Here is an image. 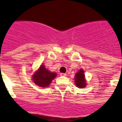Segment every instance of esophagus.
Segmentation results:
<instances>
[{"mask_svg":"<svg viewBox=\"0 0 122 122\" xmlns=\"http://www.w3.org/2000/svg\"><path fill=\"white\" fill-rule=\"evenodd\" d=\"M60 75L61 76H66V74H65V73H60Z\"/></svg>","mask_w":122,"mask_h":122,"instance_id":"1","label":"esophagus"}]
</instances>
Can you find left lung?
<instances>
[{
	"instance_id": "1",
	"label": "left lung",
	"mask_w": 122,
	"mask_h": 122,
	"mask_svg": "<svg viewBox=\"0 0 122 122\" xmlns=\"http://www.w3.org/2000/svg\"><path fill=\"white\" fill-rule=\"evenodd\" d=\"M74 82L76 84V86L78 87L79 88L82 89V88L86 87V79H85L84 71L82 70H80L76 74V76H75V82Z\"/></svg>"
}]
</instances>
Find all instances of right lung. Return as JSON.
Instances as JSON below:
<instances>
[{
    "mask_svg": "<svg viewBox=\"0 0 122 122\" xmlns=\"http://www.w3.org/2000/svg\"><path fill=\"white\" fill-rule=\"evenodd\" d=\"M56 75V73H51L48 71L45 65H41L39 70L33 76V81L38 86L46 87L49 86Z\"/></svg>",
    "mask_w": 122,
    "mask_h": 122,
    "instance_id": "add662e5",
    "label": "right lung"
}]
</instances>
